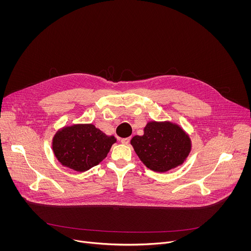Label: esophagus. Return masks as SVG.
Segmentation results:
<instances>
[{
    "instance_id": "obj_1",
    "label": "esophagus",
    "mask_w": 251,
    "mask_h": 251,
    "mask_svg": "<svg viewBox=\"0 0 251 251\" xmlns=\"http://www.w3.org/2000/svg\"><path fill=\"white\" fill-rule=\"evenodd\" d=\"M129 141H130V137H127V138H123V139L121 140V142H122V144H124V145H128Z\"/></svg>"
}]
</instances>
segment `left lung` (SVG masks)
<instances>
[{"mask_svg":"<svg viewBox=\"0 0 251 251\" xmlns=\"http://www.w3.org/2000/svg\"><path fill=\"white\" fill-rule=\"evenodd\" d=\"M130 144L144 164L159 173L181 165L191 151L189 135L169 121L149 122L143 135L134 136Z\"/></svg>","mask_w":251,"mask_h":251,"instance_id":"8db88e82","label":"left lung"}]
</instances>
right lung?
<instances>
[{
  "label": "right lung",
  "instance_id": "add662e5",
  "mask_svg": "<svg viewBox=\"0 0 251 251\" xmlns=\"http://www.w3.org/2000/svg\"><path fill=\"white\" fill-rule=\"evenodd\" d=\"M116 141L114 136H107L92 124H76L55 133L52 150L63 166L85 172L100 164Z\"/></svg>",
  "mask_w": 251,
  "mask_h": 251
}]
</instances>
